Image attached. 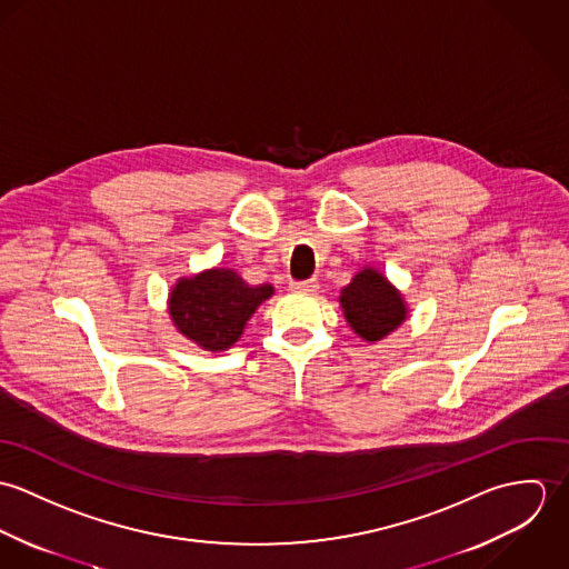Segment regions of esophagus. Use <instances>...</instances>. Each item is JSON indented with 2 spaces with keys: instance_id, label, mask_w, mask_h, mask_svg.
<instances>
[{
  "instance_id": "obj_1",
  "label": "esophagus",
  "mask_w": 569,
  "mask_h": 569,
  "mask_svg": "<svg viewBox=\"0 0 569 569\" xmlns=\"http://www.w3.org/2000/svg\"><path fill=\"white\" fill-rule=\"evenodd\" d=\"M320 289V282L316 278L311 280H300V282H291V291L296 293H305V296H313Z\"/></svg>"
}]
</instances>
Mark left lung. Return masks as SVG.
I'll return each mask as SVG.
<instances>
[{"label":"left lung","mask_w":569,"mask_h":569,"mask_svg":"<svg viewBox=\"0 0 569 569\" xmlns=\"http://www.w3.org/2000/svg\"><path fill=\"white\" fill-rule=\"evenodd\" d=\"M348 326L368 343L381 341L407 320L403 293L375 267H361L339 291Z\"/></svg>","instance_id":"obj_1"}]
</instances>
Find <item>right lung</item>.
Here are the masks:
<instances>
[{
  "label": "right lung",
  "mask_w": 569,
  "mask_h": 569,
  "mask_svg": "<svg viewBox=\"0 0 569 569\" xmlns=\"http://www.w3.org/2000/svg\"><path fill=\"white\" fill-rule=\"evenodd\" d=\"M273 296L271 284H249L230 267L179 278L168 293L172 326L208 352L232 348L256 309Z\"/></svg>",
  "instance_id": "add662e5"
}]
</instances>
